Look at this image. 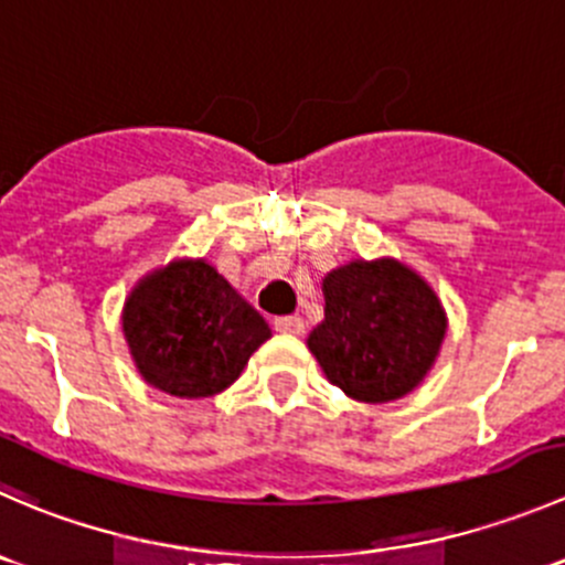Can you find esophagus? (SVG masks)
Instances as JSON below:
<instances>
[{"instance_id": "obj_1", "label": "esophagus", "mask_w": 565, "mask_h": 565, "mask_svg": "<svg viewBox=\"0 0 565 565\" xmlns=\"http://www.w3.org/2000/svg\"><path fill=\"white\" fill-rule=\"evenodd\" d=\"M275 329L282 334H301L305 332V318L301 316H280L275 318Z\"/></svg>"}]
</instances>
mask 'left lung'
<instances>
[{
    "label": "left lung",
    "instance_id": "left-lung-1",
    "mask_svg": "<svg viewBox=\"0 0 565 565\" xmlns=\"http://www.w3.org/2000/svg\"><path fill=\"white\" fill-rule=\"evenodd\" d=\"M323 321L307 338L349 398L387 404L423 382L445 338L437 294L398 260H351L323 280Z\"/></svg>",
    "mask_w": 565,
    "mask_h": 565
}]
</instances>
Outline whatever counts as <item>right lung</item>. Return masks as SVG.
<instances>
[{
    "label": "right lung",
    "mask_w": 565,
    "mask_h": 565,
    "mask_svg": "<svg viewBox=\"0 0 565 565\" xmlns=\"http://www.w3.org/2000/svg\"><path fill=\"white\" fill-rule=\"evenodd\" d=\"M145 382L178 398H209L238 379L271 338L269 323L205 260H175L145 277L122 310Z\"/></svg>",
    "instance_id": "1"
}]
</instances>
